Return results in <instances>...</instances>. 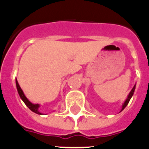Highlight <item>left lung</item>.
<instances>
[{
	"label": "left lung",
	"instance_id": "1",
	"mask_svg": "<svg viewBox=\"0 0 149 149\" xmlns=\"http://www.w3.org/2000/svg\"><path fill=\"white\" fill-rule=\"evenodd\" d=\"M135 86H136V85H134V86H133V88H132V90L131 91V92L129 93V94H128V96H127V99L125 100V101L124 102V104H123L122 105V108H121V111H122L126 107V106L127 105V104L129 103L130 101V100H131V98L132 97V96H133V94H134V90H135Z\"/></svg>",
	"mask_w": 149,
	"mask_h": 149
}]
</instances>
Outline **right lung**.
<instances>
[{"instance_id":"add662e5","label":"right lung","mask_w":149,"mask_h":149,"mask_svg":"<svg viewBox=\"0 0 149 149\" xmlns=\"http://www.w3.org/2000/svg\"><path fill=\"white\" fill-rule=\"evenodd\" d=\"M16 86H17V92H18V94H19L20 97H21V99L23 100V102L25 104V105H26V106L28 107H29L31 111H33L34 113H37V114H40V115L43 114L42 113H41L40 111H38V109H39V107H40V105H39L38 104H32V103L29 101V99L25 97L24 92H23V91L22 90V88L20 87L17 79H16Z\"/></svg>"}]
</instances>
